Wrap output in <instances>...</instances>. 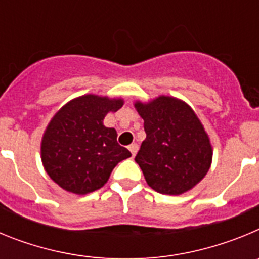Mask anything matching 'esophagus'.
Wrapping results in <instances>:
<instances>
[{
    "instance_id": "esophagus-1",
    "label": "esophagus",
    "mask_w": 259,
    "mask_h": 259,
    "mask_svg": "<svg viewBox=\"0 0 259 259\" xmlns=\"http://www.w3.org/2000/svg\"><path fill=\"white\" fill-rule=\"evenodd\" d=\"M128 149H130L131 154L135 157V155H136V153H137V150H139V145H137V144H131V145L128 146Z\"/></svg>"
}]
</instances>
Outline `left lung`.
Returning a JSON list of instances; mask_svg holds the SVG:
<instances>
[{"label": "left lung", "instance_id": "left-lung-1", "mask_svg": "<svg viewBox=\"0 0 259 259\" xmlns=\"http://www.w3.org/2000/svg\"><path fill=\"white\" fill-rule=\"evenodd\" d=\"M144 119L146 139L135 157L150 188L178 196L206 175L212 149L200 119L185 102L174 97L135 104Z\"/></svg>", "mask_w": 259, "mask_h": 259}]
</instances>
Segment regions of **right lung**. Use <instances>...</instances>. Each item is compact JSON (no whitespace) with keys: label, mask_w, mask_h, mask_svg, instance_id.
Masks as SVG:
<instances>
[{"label":"right lung","mask_w":259,"mask_h":259,"mask_svg":"<svg viewBox=\"0 0 259 259\" xmlns=\"http://www.w3.org/2000/svg\"><path fill=\"white\" fill-rule=\"evenodd\" d=\"M123 100L95 95L75 98L53 116L41 141L48 175L65 191L87 194L104 187L114 167L130 150L116 141V131L102 120L118 111Z\"/></svg>","instance_id":"1"}]
</instances>
